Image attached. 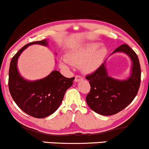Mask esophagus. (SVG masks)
I'll return each instance as SVG.
<instances>
[{
  "label": "esophagus",
  "mask_w": 149,
  "mask_h": 149,
  "mask_svg": "<svg viewBox=\"0 0 149 149\" xmlns=\"http://www.w3.org/2000/svg\"><path fill=\"white\" fill-rule=\"evenodd\" d=\"M82 79H83V77H82L81 76H80V75H76V76H75L74 81L78 82V81H79L80 80H82Z\"/></svg>",
  "instance_id": "1"
}]
</instances>
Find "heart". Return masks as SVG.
<instances>
[{"label":"heart","instance_id":"obj_1","mask_svg":"<svg viewBox=\"0 0 149 149\" xmlns=\"http://www.w3.org/2000/svg\"><path fill=\"white\" fill-rule=\"evenodd\" d=\"M107 54L106 47L101 46L97 42L85 44L75 49L69 54L70 60L77 65H81V70L85 72H93L100 67ZM61 66L68 68V62L65 60L61 61Z\"/></svg>","mask_w":149,"mask_h":149}]
</instances>
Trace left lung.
Returning a JSON list of instances; mask_svg holds the SVG:
<instances>
[{"instance_id":"8db88e82","label":"left lung","mask_w":149,"mask_h":149,"mask_svg":"<svg viewBox=\"0 0 149 149\" xmlns=\"http://www.w3.org/2000/svg\"><path fill=\"white\" fill-rule=\"evenodd\" d=\"M123 52L130 58L132 63L130 77L118 80L108 75L105 61L97 70L86 77L91 85L90 92L86 97L92 110L103 116L116 114L130 104L137 95L141 82V68L135 52L123 44L113 52Z\"/></svg>"}]
</instances>
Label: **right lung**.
I'll return each mask as SVG.
<instances>
[{"instance_id": "1", "label": "right lung", "mask_w": 149, "mask_h": 149, "mask_svg": "<svg viewBox=\"0 0 149 149\" xmlns=\"http://www.w3.org/2000/svg\"><path fill=\"white\" fill-rule=\"evenodd\" d=\"M33 44L48 45L47 40H43L27 44L19 49L10 62L8 86L12 97L22 111L35 118H42L58 109L66 91L72 85L74 77L66 78L60 72L54 70L42 79H24L17 70V60L23 51Z\"/></svg>"}]
</instances>
